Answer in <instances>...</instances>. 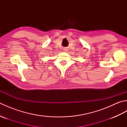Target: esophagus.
I'll use <instances>...</instances> for the list:
<instances>
[{
	"label": "esophagus",
	"mask_w": 127,
	"mask_h": 127,
	"mask_svg": "<svg viewBox=\"0 0 127 127\" xmlns=\"http://www.w3.org/2000/svg\"><path fill=\"white\" fill-rule=\"evenodd\" d=\"M63 51H64V52H67V51H68V48H67V47H64V48H63Z\"/></svg>",
	"instance_id": "1"
}]
</instances>
